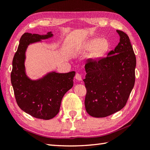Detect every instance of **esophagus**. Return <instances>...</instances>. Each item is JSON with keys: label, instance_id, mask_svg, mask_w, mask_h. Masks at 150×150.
Listing matches in <instances>:
<instances>
[{"label": "esophagus", "instance_id": "34e87169", "mask_svg": "<svg viewBox=\"0 0 150 150\" xmlns=\"http://www.w3.org/2000/svg\"><path fill=\"white\" fill-rule=\"evenodd\" d=\"M75 79L78 81H82V76L79 73H77L75 75Z\"/></svg>", "mask_w": 150, "mask_h": 150}]
</instances>
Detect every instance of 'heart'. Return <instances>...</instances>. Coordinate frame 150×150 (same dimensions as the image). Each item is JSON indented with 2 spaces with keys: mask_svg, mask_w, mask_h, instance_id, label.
<instances>
[{
  "mask_svg": "<svg viewBox=\"0 0 150 150\" xmlns=\"http://www.w3.org/2000/svg\"><path fill=\"white\" fill-rule=\"evenodd\" d=\"M110 47V43L108 40L104 38H96L93 39L88 42L86 46L87 50L92 48L90 52L88 57L91 59H99L104 55Z\"/></svg>",
  "mask_w": 150,
  "mask_h": 150,
  "instance_id": "1",
  "label": "heart"
}]
</instances>
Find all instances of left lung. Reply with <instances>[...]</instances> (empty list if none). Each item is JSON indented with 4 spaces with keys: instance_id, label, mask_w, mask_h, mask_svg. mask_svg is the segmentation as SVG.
Listing matches in <instances>:
<instances>
[{
    "instance_id": "1",
    "label": "left lung",
    "mask_w": 150,
    "mask_h": 150,
    "mask_svg": "<svg viewBox=\"0 0 150 150\" xmlns=\"http://www.w3.org/2000/svg\"><path fill=\"white\" fill-rule=\"evenodd\" d=\"M120 41L105 58L85 64L86 111L94 117H105L125 107L135 82L137 59L128 35L117 30Z\"/></svg>"
}]
</instances>
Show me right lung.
Masks as SVG:
<instances>
[{
	"instance_id": "right-lung-1",
	"label": "right lung",
	"mask_w": 150,
	"mask_h": 150,
	"mask_svg": "<svg viewBox=\"0 0 150 150\" xmlns=\"http://www.w3.org/2000/svg\"><path fill=\"white\" fill-rule=\"evenodd\" d=\"M52 36V32L42 35L25 33L13 56L11 72V83L19 107L32 117L45 120L52 119L58 113L62 98L72 88L75 75V71H52L38 80H31L27 76L24 64L27 48Z\"/></svg>"
}]
</instances>
